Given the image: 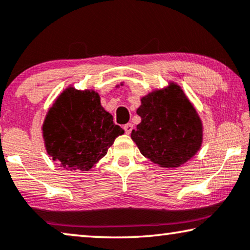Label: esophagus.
Segmentation results:
<instances>
[{
    "label": "esophagus",
    "instance_id": "1",
    "mask_svg": "<svg viewBox=\"0 0 250 250\" xmlns=\"http://www.w3.org/2000/svg\"><path fill=\"white\" fill-rule=\"evenodd\" d=\"M124 131L126 134H131V132L133 131V125L131 123H128V124L124 125Z\"/></svg>",
    "mask_w": 250,
    "mask_h": 250
}]
</instances>
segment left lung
<instances>
[{
  "instance_id": "8db88e82",
  "label": "left lung",
  "mask_w": 250,
  "mask_h": 250,
  "mask_svg": "<svg viewBox=\"0 0 250 250\" xmlns=\"http://www.w3.org/2000/svg\"><path fill=\"white\" fill-rule=\"evenodd\" d=\"M141 123L131 137L144 157L162 168H177L201 149L203 125L183 89L170 82L141 98Z\"/></svg>"
}]
</instances>
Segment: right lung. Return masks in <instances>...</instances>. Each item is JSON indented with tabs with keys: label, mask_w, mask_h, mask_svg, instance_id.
I'll return each instance as SVG.
<instances>
[{
	"label": "right lung",
	"mask_w": 250,
	"mask_h": 250,
	"mask_svg": "<svg viewBox=\"0 0 250 250\" xmlns=\"http://www.w3.org/2000/svg\"><path fill=\"white\" fill-rule=\"evenodd\" d=\"M47 153L66 170L89 171L124 133L104 109L95 90L68 86L47 111L42 124Z\"/></svg>",
	"instance_id": "right-lung-1"
}]
</instances>
